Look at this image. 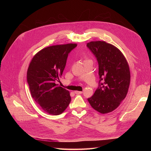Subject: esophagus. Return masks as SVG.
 Listing matches in <instances>:
<instances>
[{
    "label": "esophagus",
    "mask_w": 151,
    "mask_h": 151,
    "mask_svg": "<svg viewBox=\"0 0 151 151\" xmlns=\"http://www.w3.org/2000/svg\"><path fill=\"white\" fill-rule=\"evenodd\" d=\"M75 93L76 94H82V91H75Z\"/></svg>",
    "instance_id": "obj_1"
}]
</instances>
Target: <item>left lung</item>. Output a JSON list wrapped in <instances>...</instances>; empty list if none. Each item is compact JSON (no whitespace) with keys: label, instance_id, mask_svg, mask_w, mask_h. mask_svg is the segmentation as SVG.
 Returning a JSON list of instances; mask_svg holds the SVG:
<instances>
[{"label":"left lung","instance_id":"1","mask_svg":"<svg viewBox=\"0 0 151 151\" xmlns=\"http://www.w3.org/2000/svg\"><path fill=\"white\" fill-rule=\"evenodd\" d=\"M87 46L97 60L100 78L99 88L88 101L101 114L111 112L127 94L130 83L128 64L118 48L104 41H91Z\"/></svg>","mask_w":151,"mask_h":151}]
</instances>
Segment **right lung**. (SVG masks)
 Instances as JSON below:
<instances>
[{
	"label": "right lung",
	"instance_id": "1",
	"mask_svg": "<svg viewBox=\"0 0 151 151\" xmlns=\"http://www.w3.org/2000/svg\"><path fill=\"white\" fill-rule=\"evenodd\" d=\"M76 46L68 44L45 48L34 55L29 64L27 79L32 97L49 114H62L71 101L69 91L55 81L62 75L68 54Z\"/></svg>",
	"mask_w": 151,
	"mask_h": 151
}]
</instances>
